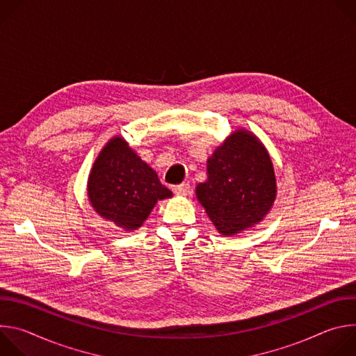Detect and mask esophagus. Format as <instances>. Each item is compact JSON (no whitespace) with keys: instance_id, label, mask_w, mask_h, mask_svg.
<instances>
[{"instance_id":"1","label":"esophagus","mask_w":356,"mask_h":356,"mask_svg":"<svg viewBox=\"0 0 356 356\" xmlns=\"http://www.w3.org/2000/svg\"><path fill=\"white\" fill-rule=\"evenodd\" d=\"M190 184L188 183H181V184H177L173 187V191L177 194V195H187L190 193Z\"/></svg>"}]
</instances>
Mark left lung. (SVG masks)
Here are the masks:
<instances>
[{
	"label": "left lung",
	"instance_id": "1",
	"mask_svg": "<svg viewBox=\"0 0 356 356\" xmlns=\"http://www.w3.org/2000/svg\"><path fill=\"white\" fill-rule=\"evenodd\" d=\"M209 179L197 197L224 235L261 221L275 201L273 165L262 143L248 132H234L207 162Z\"/></svg>",
	"mask_w": 356,
	"mask_h": 356
}]
</instances>
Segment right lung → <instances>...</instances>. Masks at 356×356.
I'll use <instances>...</instances> for the list:
<instances>
[{"label":"right lung","instance_id":"1","mask_svg":"<svg viewBox=\"0 0 356 356\" xmlns=\"http://www.w3.org/2000/svg\"><path fill=\"white\" fill-rule=\"evenodd\" d=\"M88 197L101 217L131 231L142 225L158 200L172 197V191L127 142L113 138L92 166Z\"/></svg>","mask_w":356,"mask_h":356}]
</instances>
